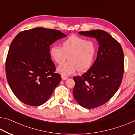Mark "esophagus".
<instances>
[{
  "instance_id": "1",
  "label": "esophagus",
  "mask_w": 135,
  "mask_h": 135,
  "mask_svg": "<svg viewBox=\"0 0 135 135\" xmlns=\"http://www.w3.org/2000/svg\"><path fill=\"white\" fill-rule=\"evenodd\" d=\"M61 77H62V80H65L68 79V77L65 76H61Z\"/></svg>"
}]
</instances>
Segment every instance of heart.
<instances>
[{"mask_svg":"<svg viewBox=\"0 0 135 135\" xmlns=\"http://www.w3.org/2000/svg\"><path fill=\"white\" fill-rule=\"evenodd\" d=\"M97 54V46L92 40L77 36H71L64 40L62 46H53L50 49L51 58L57 64L69 61L57 69L62 76H68L75 73L86 71L92 67Z\"/></svg>","mask_w":135,"mask_h":135,"instance_id":"obj_1","label":"heart"}]
</instances>
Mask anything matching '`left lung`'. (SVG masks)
Returning a JSON list of instances; mask_svg holds the SVG:
<instances>
[{"mask_svg":"<svg viewBox=\"0 0 135 135\" xmlns=\"http://www.w3.org/2000/svg\"><path fill=\"white\" fill-rule=\"evenodd\" d=\"M79 34L94 37L99 43L97 58L81 76L73 77V94L84 108H97L113 97L122 83L124 70L122 46L107 32L101 30L80 31Z\"/></svg>","mask_w":135,"mask_h":135,"instance_id":"obj_1","label":"left lung"}]
</instances>
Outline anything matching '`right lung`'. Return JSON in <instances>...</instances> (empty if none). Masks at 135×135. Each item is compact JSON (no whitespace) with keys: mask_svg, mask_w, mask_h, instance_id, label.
I'll use <instances>...</instances> for the list:
<instances>
[{"mask_svg":"<svg viewBox=\"0 0 135 135\" xmlns=\"http://www.w3.org/2000/svg\"><path fill=\"white\" fill-rule=\"evenodd\" d=\"M66 36L58 30L38 27L20 32L13 38L6 59V78L16 97L25 104H43L60 83L50 46Z\"/></svg>","mask_w":135,"mask_h":135,"instance_id":"1","label":"right lung"}]
</instances>
